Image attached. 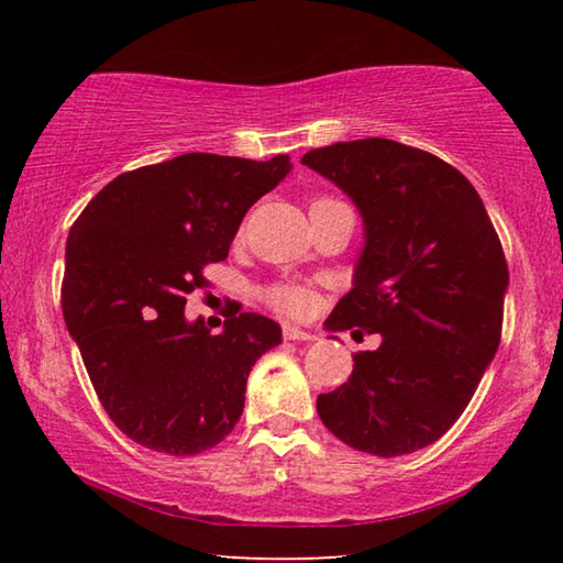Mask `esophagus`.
Instances as JSON below:
<instances>
[{
    "label": "esophagus",
    "mask_w": 563,
    "mask_h": 563,
    "mask_svg": "<svg viewBox=\"0 0 563 563\" xmlns=\"http://www.w3.org/2000/svg\"><path fill=\"white\" fill-rule=\"evenodd\" d=\"M283 335H285V340H292V342H310V340H316V335H312L310 330H302L298 325H285L283 328Z\"/></svg>",
    "instance_id": "esophagus-1"
}]
</instances>
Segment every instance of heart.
Wrapping results in <instances>:
<instances>
[{"mask_svg": "<svg viewBox=\"0 0 563 563\" xmlns=\"http://www.w3.org/2000/svg\"><path fill=\"white\" fill-rule=\"evenodd\" d=\"M332 198H318L316 203H328ZM265 300H268L275 310L283 312V316L290 318H302L312 310V292L298 285H273V288L265 292Z\"/></svg>", "mask_w": 563, "mask_h": 563, "instance_id": "1", "label": "heart"}]
</instances>
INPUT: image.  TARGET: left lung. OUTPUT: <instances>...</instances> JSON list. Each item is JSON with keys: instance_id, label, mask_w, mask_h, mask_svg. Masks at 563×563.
Returning a JSON list of instances; mask_svg holds the SVG:
<instances>
[{"instance_id": "1", "label": "left lung", "mask_w": 563, "mask_h": 563, "mask_svg": "<svg viewBox=\"0 0 563 563\" xmlns=\"http://www.w3.org/2000/svg\"><path fill=\"white\" fill-rule=\"evenodd\" d=\"M302 164L355 203L365 231L352 290L325 325L383 338L318 397V415L352 450H422L460 419L499 347L509 288L499 235L470 180L427 151L360 139L308 151Z\"/></svg>"}]
</instances>
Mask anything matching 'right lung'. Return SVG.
Returning a JSON list of instances; mask_svg holds the SVG:
<instances>
[{
  "label": "right lung",
  "mask_w": 563,
  "mask_h": 563,
  "mask_svg": "<svg viewBox=\"0 0 563 563\" xmlns=\"http://www.w3.org/2000/svg\"><path fill=\"white\" fill-rule=\"evenodd\" d=\"M290 168V156L184 154L117 176L76 218L64 322L129 440L188 456L233 432L247 375L280 345V325L233 310L211 335L203 318H186V295L203 288L206 265L228 258L247 208Z\"/></svg>",
  "instance_id": "add662e5"
}]
</instances>
